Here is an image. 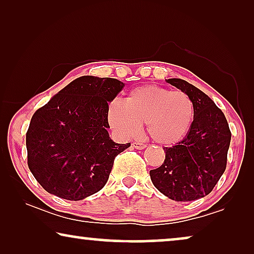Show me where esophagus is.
<instances>
[{
    "label": "esophagus",
    "instance_id": "34e87169",
    "mask_svg": "<svg viewBox=\"0 0 254 254\" xmlns=\"http://www.w3.org/2000/svg\"><path fill=\"white\" fill-rule=\"evenodd\" d=\"M131 145H133V148L138 149V150H141V149H144L145 147H147V145H145L144 143H141V142H133Z\"/></svg>",
    "mask_w": 254,
    "mask_h": 254
}]
</instances>
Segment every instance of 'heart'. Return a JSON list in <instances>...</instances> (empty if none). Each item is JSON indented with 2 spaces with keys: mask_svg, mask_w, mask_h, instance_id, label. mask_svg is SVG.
<instances>
[{
  "mask_svg": "<svg viewBox=\"0 0 254 254\" xmlns=\"http://www.w3.org/2000/svg\"><path fill=\"white\" fill-rule=\"evenodd\" d=\"M107 119L111 127L124 137L141 133L142 125L152 140L173 144L189 133L194 119V103L184 91H171L157 85L133 89L126 100L114 99L109 104Z\"/></svg>",
  "mask_w": 254,
  "mask_h": 254,
  "instance_id": "b5f03b06",
  "label": "heart"
}]
</instances>
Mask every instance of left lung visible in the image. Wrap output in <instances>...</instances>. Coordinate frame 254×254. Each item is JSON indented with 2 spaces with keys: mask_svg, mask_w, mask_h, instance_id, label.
I'll return each mask as SVG.
<instances>
[{
  "mask_svg": "<svg viewBox=\"0 0 254 254\" xmlns=\"http://www.w3.org/2000/svg\"><path fill=\"white\" fill-rule=\"evenodd\" d=\"M166 82L194 103V119L185 138L164 147L165 159L150 170L159 192L175 201H193L209 194L227 168L231 131L224 114L200 89L180 78Z\"/></svg>",
  "mask_w": 254,
  "mask_h": 254,
  "instance_id": "left-lung-1",
  "label": "left lung"
}]
</instances>
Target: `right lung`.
I'll list each match as a JSON object with an SVG mask.
<instances>
[{"mask_svg":"<svg viewBox=\"0 0 254 254\" xmlns=\"http://www.w3.org/2000/svg\"><path fill=\"white\" fill-rule=\"evenodd\" d=\"M125 84L82 76L36 111L26 131L27 165L48 193L78 201L105 186L114 158L130 143L111 140L107 109Z\"/></svg>","mask_w":254,"mask_h":254,"instance_id":"add662e5","label":"right lung"}]
</instances>
